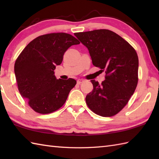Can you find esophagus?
Wrapping results in <instances>:
<instances>
[{
  "mask_svg": "<svg viewBox=\"0 0 159 159\" xmlns=\"http://www.w3.org/2000/svg\"><path fill=\"white\" fill-rule=\"evenodd\" d=\"M84 82V80L83 79H78L77 80V83L78 84H80Z\"/></svg>",
  "mask_w": 159,
  "mask_h": 159,
  "instance_id": "34e87169",
  "label": "esophagus"
}]
</instances>
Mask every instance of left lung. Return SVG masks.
I'll use <instances>...</instances> for the list:
<instances>
[{"mask_svg": "<svg viewBox=\"0 0 159 159\" xmlns=\"http://www.w3.org/2000/svg\"><path fill=\"white\" fill-rule=\"evenodd\" d=\"M74 35L88 49L93 65L106 70L101 84L91 80L93 89L85 98L87 106L98 116H113L126 106L137 85L139 59L135 50L107 29Z\"/></svg>", "mask_w": 159, "mask_h": 159, "instance_id": "obj_1", "label": "left lung"}]
</instances>
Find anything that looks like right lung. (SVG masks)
<instances>
[{
	"mask_svg": "<svg viewBox=\"0 0 159 159\" xmlns=\"http://www.w3.org/2000/svg\"><path fill=\"white\" fill-rule=\"evenodd\" d=\"M79 40L65 33H50L36 38L26 46L16 59L14 72L18 90L36 112L47 114L61 107L76 80L57 79V66L63 55Z\"/></svg>",
	"mask_w": 159,
	"mask_h": 159,
	"instance_id": "obj_1",
	"label": "right lung"
}]
</instances>
